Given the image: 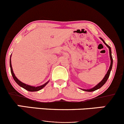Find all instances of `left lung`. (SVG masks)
I'll return each mask as SVG.
<instances>
[{
    "label": "left lung",
    "instance_id": "obj_1",
    "mask_svg": "<svg viewBox=\"0 0 124 124\" xmlns=\"http://www.w3.org/2000/svg\"><path fill=\"white\" fill-rule=\"evenodd\" d=\"M100 39L102 40V41L103 42V43H104V44H105L107 46V47H108V48H109V55H110V65L109 69V70H108V72H107V73L106 74L105 76H104V78L103 79V80H102V81H101L100 82H99V84H98L97 85H96V86H95L94 87H93V88L89 89V90H84V89H83L82 90L85 91L92 92V91H95V90H98V89L100 88L101 87V86H103V85H104V84H105L106 82V81H108V78H109V77L110 73V71H111V70H112V65H113V58H112V51H111V48L109 46V45H108V44H106V43H105V42L104 41V40H103L102 38H100Z\"/></svg>",
    "mask_w": 124,
    "mask_h": 124
}]
</instances>
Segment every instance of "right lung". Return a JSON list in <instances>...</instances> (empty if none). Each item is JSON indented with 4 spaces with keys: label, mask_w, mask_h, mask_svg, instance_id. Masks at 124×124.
<instances>
[{
    "label": "right lung",
    "mask_w": 124,
    "mask_h": 124,
    "mask_svg": "<svg viewBox=\"0 0 124 124\" xmlns=\"http://www.w3.org/2000/svg\"><path fill=\"white\" fill-rule=\"evenodd\" d=\"M10 67H11V74H12V77H13L14 81L16 82V84H17L18 85H20V86H21L22 88H23L25 89V90L33 92V91H38L40 90L41 89H42L43 87H45V86H46V84L48 83V82H49V81L47 82H46L45 84H44L43 85L39 86H30V85H27V84H24V83H23L22 82L19 81V80L16 78V76H15V74L14 73L13 70H12L11 58H10Z\"/></svg>",
    "instance_id": "right-lung-1"
}]
</instances>
